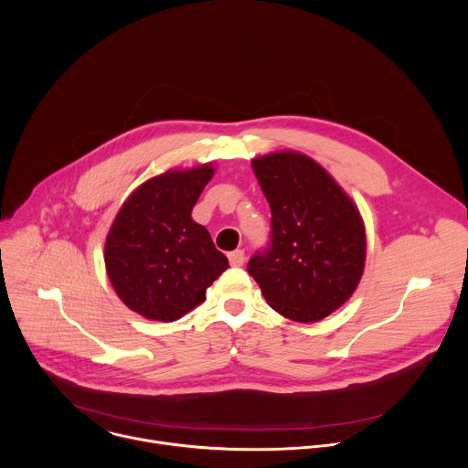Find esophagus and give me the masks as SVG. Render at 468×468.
<instances>
[{
	"instance_id": "34e87169",
	"label": "esophagus",
	"mask_w": 468,
	"mask_h": 468,
	"mask_svg": "<svg viewBox=\"0 0 468 468\" xmlns=\"http://www.w3.org/2000/svg\"><path fill=\"white\" fill-rule=\"evenodd\" d=\"M244 251L242 250H235V251H231L229 253V262H231V266H242L244 264Z\"/></svg>"
}]
</instances>
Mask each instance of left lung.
<instances>
[{
  "mask_svg": "<svg viewBox=\"0 0 468 468\" xmlns=\"http://www.w3.org/2000/svg\"><path fill=\"white\" fill-rule=\"evenodd\" d=\"M271 204V242L248 262L264 300L296 322L339 309L363 276L367 237L359 209L316 161L298 152L255 157Z\"/></svg>",
  "mask_w": 468,
  "mask_h": 468,
  "instance_id": "left-lung-1",
  "label": "left lung"
}]
</instances>
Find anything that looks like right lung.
I'll use <instances>...</instances> for the list:
<instances>
[{"mask_svg":"<svg viewBox=\"0 0 468 468\" xmlns=\"http://www.w3.org/2000/svg\"><path fill=\"white\" fill-rule=\"evenodd\" d=\"M213 174V165L168 170L123 202L105 240V269L131 311L174 322L202 303L229 266L209 231L190 217Z\"/></svg>","mask_w":468,"mask_h":468,"instance_id":"right-lung-1","label":"right lung"}]
</instances>
